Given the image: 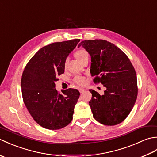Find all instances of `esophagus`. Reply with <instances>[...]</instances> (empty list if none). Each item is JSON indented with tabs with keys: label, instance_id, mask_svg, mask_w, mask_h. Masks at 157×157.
Returning a JSON list of instances; mask_svg holds the SVG:
<instances>
[{
	"label": "esophagus",
	"instance_id": "1",
	"mask_svg": "<svg viewBox=\"0 0 157 157\" xmlns=\"http://www.w3.org/2000/svg\"><path fill=\"white\" fill-rule=\"evenodd\" d=\"M79 92L81 93V94H82V93L85 91V89L84 88H79Z\"/></svg>",
	"mask_w": 157,
	"mask_h": 157
}]
</instances>
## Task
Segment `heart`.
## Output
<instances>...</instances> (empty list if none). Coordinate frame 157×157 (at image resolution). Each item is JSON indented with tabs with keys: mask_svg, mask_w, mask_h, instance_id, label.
<instances>
[{
	"mask_svg": "<svg viewBox=\"0 0 157 157\" xmlns=\"http://www.w3.org/2000/svg\"><path fill=\"white\" fill-rule=\"evenodd\" d=\"M75 56L77 58V59L79 60V61L82 62L83 60H84L86 58H89V54L88 52L86 51V50L84 49H80L79 51H76L74 54ZM67 63H68V60L66 59L64 63V68L66 69L67 67ZM75 82L77 83L79 85H84L86 83V78H84V77L82 76H78L75 78Z\"/></svg>",
	"mask_w": 157,
	"mask_h": 157,
	"instance_id": "b5f03b06",
	"label": "heart"
}]
</instances>
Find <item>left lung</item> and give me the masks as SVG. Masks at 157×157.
Wrapping results in <instances>:
<instances>
[{
	"mask_svg": "<svg viewBox=\"0 0 157 157\" xmlns=\"http://www.w3.org/2000/svg\"><path fill=\"white\" fill-rule=\"evenodd\" d=\"M91 56L90 73L94 82H101L106 90L100 94L89 90V102L94 118L105 125L121 123L131 112L137 98V77L128 56L121 49L104 40L79 43Z\"/></svg>",
	"mask_w": 157,
	"mask_h": 157,
	"instance_id": "1",
	"label": "left lung"
}]
</instances>
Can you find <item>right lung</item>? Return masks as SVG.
Masks as SVG:
<instances>
[{"mask_svg": "<svg viewBox=\"0 0 157 157\" xmlns=\"http://www.w3.org/2000/svg\"><path fill=\"white\" fill-rule=\"evenodd\" d=\"M79 39L55 42L36 53L25 66L21 86L23 102L35 121L42 128L55 130L71 123L79 97L76 89H55L57 77L65 71L64 63Z\"/></svg>", "mask_w": 157, "mask_h": 157, "instance_id": "right-lung-1", "label": "right lung"}]
</instances>
